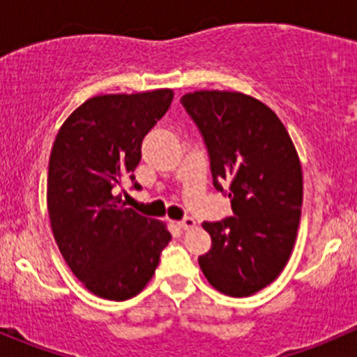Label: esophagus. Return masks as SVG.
<instances>
[{
    "mask_svg": "<svg viewBox=\"0 0 357 357\" xmlns=\"http://www.w3.org/2000/svg\"><path fill=\"white\" fill-rule=\"evenodd\" d=\"M197 226V221L193 218H185L183 221L178 222V228L183 229V231H188V229H193Z\"/></svg>",
    "mask_w": 357,
    "mask_h": 357,
    "instance_id": "34e87169",
    "label": "esophagus"
}]
</instances>
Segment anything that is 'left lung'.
Here are the masks:
<instances>
[{
    "label": "left lung",
    "mask_w": 357,
    "mask_h": 357,
    "mask_svg": "<svg viewBox=\"0 0 357 357\" xmlns=\"http://www.w3.org/2000/svg\"><path fill=\"white\" fill-rule=\"evenodd\" d=\"M214 186L229 183L235 218L204 222L212 248L199 264L225 295L248 297L275 282L289 262L302 205V165L289 131L266 103L240 91L186 93Z\"/></svg>",
    "instance_id": "1"
}]
</instances>
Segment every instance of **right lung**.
<instances>
[{"label": "right lung", "instance_id": "add662e5", "mask_svg": "<svg viewBox=\"0 0 357 357\" xmlns=\"http://www.w3.org/2000/svg\"><path fill=\"white\" fill-rule=\"evenodd\" d=\"M172 96L169 88L93 96L56 132L46 190L50 225L75 278L102 298L138 295L171 242L165 222L124 207L117 192L126 176L135 179L143 138Z\"/></svg>", "mask_w": 357, "mask_h": 357}]
</instances>
